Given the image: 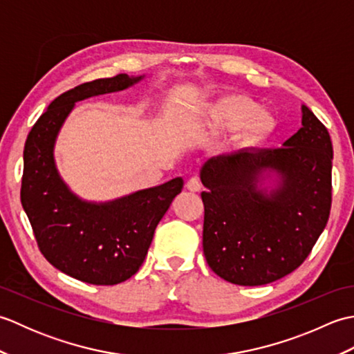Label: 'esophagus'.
Instances as JSON below:
<instances>
[{
  "label": "esophagus",
  "instance_id": "1",
  "mask_svg": "<svg viewBox=\"0 0 354 354\" xmlns=\"http://www.w3.org/2000/svg\"><path fill=\"white\" fill-rule=\"evenodd\" d=\"M185 187H187V190H190V192H199L202 184H201V181H199V178L194 176V178H190L189 181H187Z\"/></svg>",
  "mask_w": 354,
  "mask_h": 354
}]
</instances>
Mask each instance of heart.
Masks as SVG:
<instances>
[{
  "label": "heart",
  "mask_w": 354,
  "mask_h": 354,
  "mask_svg": "<svg viewBox=\"0 0 354 354\" xmlns=\"http://www.w3.org/2000/svg\"><path fill=\"white\" fill-rule=\"evenodd\" d=\"M214 129L234 131L240 127V140L248 146L260 145L274 133L277 120L270 111L259 108V103L242 94L227 95L208 111Z\"/></svg>",
  "instance_id": "1"
}]
</instances>
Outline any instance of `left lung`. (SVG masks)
<instances>
[{"mask_svg": "<svg viewBox=\"0 0 354 354\" xmlns=\"http://www.w3.org/2000/svg\"><path fill=\"white\" fill-rule=\"evenodd\" d=\"M301 127L278 149H242L202 165V246L208 266L239 286L293 272L324 231L332 207L333 147L327 127L301 106ZM275 172L272 189L262 183Z\"/></svg>", "mask_w": 354, "mask_h": 354, "instance_id": "obj_1", "label": "left lung"}]
</instances>
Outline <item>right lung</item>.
<instances>
[{
	"mask_svg": "<svg viewBox=\"0 0 354 354\" xmlns=\"http://www.w3.org/2000/svg\"><path fill=\"white\" fill-rule=\"evenodd\" d=\"M142 79L117 74L86 82L53 100L24 146L21 204L42 255L61 272L97 286L131 278L146 259L156 225L183 190V178L109 202H88L62 181L55 162L57 133L76 102L122 91Z\"/></svg>",
	"mask_w": 354,
	"mask_h": 354,
	"instance_id": "obj_1",
	"label": "right lung"
}]
</instances>
